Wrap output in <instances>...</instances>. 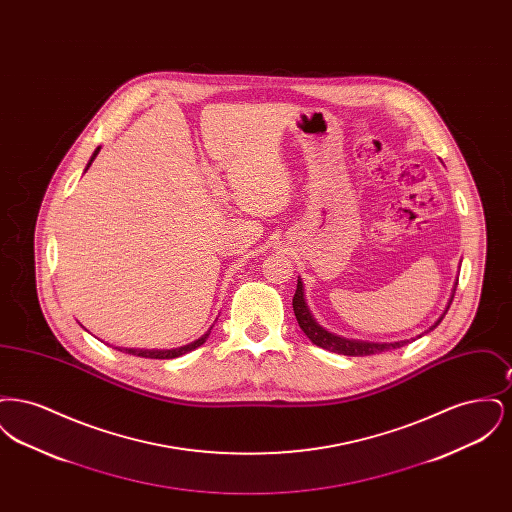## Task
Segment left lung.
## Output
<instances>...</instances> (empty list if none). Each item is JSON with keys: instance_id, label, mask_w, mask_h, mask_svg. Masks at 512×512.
Instances as JSON below:
<instances>
[{"instance_id": "obj_1", "label": "left lung", "mask_w": 512, "mask_h": 512, "mask_svg": "<svg viewBox=\"0 0 512 512\" xmlns=\"http://www.w3.org/2000/svg\"><path fill=\"white\" fill-rule=\"evenodd\" d=\"M455 290H457V282H455V288L451 293V299L443 311V315L436 320V324L430 328L434 330L438 326L439 322L445 317V313L449 311V305L455 297ZM293 313L295 318L299 322V328L305 332V336L309 340L313 341L318 347L326 349V351H332V353H340V355H347V357H366V355H374V353H382V351H390V349H397V347H403L405 343H409V340L393 341V343H374V341H361V340H347V338H340L328 330H324L320 324H318L313 313L309 311L307 307V301H305V290H303V282L301 278L297 280V290L293 295Z\"/></svg>"}]
</instances>
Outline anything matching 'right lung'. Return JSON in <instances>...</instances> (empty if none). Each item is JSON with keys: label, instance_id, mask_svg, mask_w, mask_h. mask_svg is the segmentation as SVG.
<instances>
[{"label": "right lung", "instance_id": "right-lung-1", "mask_svg": "<svg viewBox=\"0 0 512 512\" xmlns=\"http://www.w3.org/2000/svg\"><path fill=\"white\" fill-rule=\"evenodd\" d=\"M98 153L99 147L94 151V155H92V159H90V163H88L86 171L90 169V165H92V161L96 159V155H98ZM209 332H211V330H209ZM209 332H207L205 336H201L199 340H195L194 343H188V345H184V347H176V349H124V347H115V349H119L122 353H128V355L146 357V359H174V357H180V355H184V353H190V351H194L195 347L203 345L205 340L209 338Z\"/></svg>", "mask_w": 512, "mask_h": 512}]
</instances>
